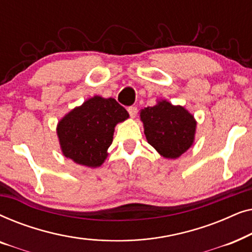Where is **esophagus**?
Masks as SVG:
<instances>
[{
	"mask_svg": "<svg viewBox=\"0 0 252 252\" xmlns=\"http://www.w3.org/2000/svg\"><path fill=\"white\" fill-rule=\"evenodd\" d=\"M127 111H128L129 116L132 117V118H135V116L137 113V108H136V106H129V108L127 109Z\"/></svg>",
	"mask_w": 252,
	"mask_h": 252,
	"instance_id": "34e87169",
	"label": "esophagus"
}]
</instances>
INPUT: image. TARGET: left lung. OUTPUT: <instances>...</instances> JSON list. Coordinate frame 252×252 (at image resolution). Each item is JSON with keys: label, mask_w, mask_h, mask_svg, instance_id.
I'll return each mask as SVG.
<instances>
[{"label": "left lung", "mask_w": 252, "mask_h": 252, "mask_svg": "<svg viewBox=\"0 0 252 252\" xmlns=\"http://www.w3.org/2000/svg\"><path fill=\"white\" fill-rule=\"evenodd\" d=\"M140 119L148 143L164 158H179L194 144L197 123L184 106L158 99L141 110Z\"/></svg>", "instance_id": "8db88e82"}]
</instances>
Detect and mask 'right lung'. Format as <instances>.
Masks as SVG:
<instances>
[{
  "mask_svg": "<svg viewBox=\"0 0 252 252\" xmlns=\"http://www.w3.org/2000/svg\"><path fill=\"white\" fill-rule=\"evenodd\" d=\"M129 115L115 98L95 95L75 106L57 124L61 150L66 158L87 167H98L108 157L117 124Z\"/></svg>",
  "mask_w": 252,
  "mask_h": 252,
  "instance_id": "right-lung-1",
  "label": "right lung"
}]
</instances>
